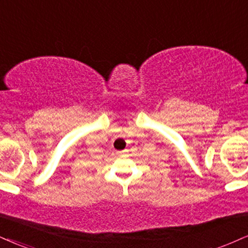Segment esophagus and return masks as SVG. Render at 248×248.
<instances>
[{"mask_svg":"<svg viewBox=\"0 0 248 248\" xmlns=\"http://www.w3.org/2000/svg\"><path fill=\"white\" fill-rule=\"evenodd\" d=\"M126 153H128V150H122V151H118V155H124Z\"/></svg>","mask_w":248,"mask_h":248,"instance_id":"1","label":"esophagus"}]
</instances>
